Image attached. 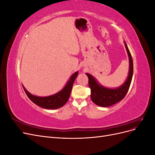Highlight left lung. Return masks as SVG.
I'll return each instance as SVG.
<instances>
[{"label": "left lung", "instance_id": "8db88e82", "mask_svg": "<svg viewBox=\"0 0 155 155\" xmlns=\"http://www.w3.org/2000/svg\"><path fill=\"white\" fill-rule=\"evenodd\" d=\"M125 46L129 59V72L126 81L121 87L115 89L104 87L99 85L91 74H86L88 78V85L91 88V98L92 101L98 106L107 107L116 104L124 99L129 91L133 78V61L125 42Z\"/></svg>", "mask_w": 155, "mask_h": 155}]
</instances>
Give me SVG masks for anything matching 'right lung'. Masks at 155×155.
Segmentation results:
<instances>
[{
	"label": "right lung",
	"instance_id": "right-lung-1",
	"mask_svg": "<svg viewBox=\"0 0 155 155\" xmlns=\"http://www.w3.org/2000/svg\"><path fill=\"white\" fill-rule=\"evenodd\" d=\"M78 72L74 73L63 90L52 96L47 97L35 96L28 92L24 87H23V88H24L26 95L29 97V99L37 105L47 109H59V108L63 107L68 100L74 82L78 76Z\"/></svg>",
	"mask_w": 155,
	"mask_h": 155
}]
</instances>
